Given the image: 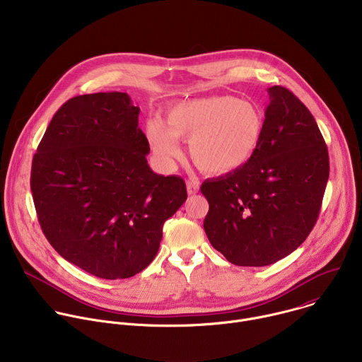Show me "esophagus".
Returning a JSON list of instances; mask_svg holds the SVG:
<instances>
[{
	"label": "esophagus",
	"instance_id": "1",
	"mask_svg": "<svg viewBox=\"0 0 362 362\" xmlns=\"http://www.w3.org/2000/svg\"><path fill=\"white\" fill-rule=\"evenodd\" d=\"M199 192V182L194 177H190L187 180V193L189 194H196Z\"/></svg>",
	"mask_w": 362,
	"mask_h": 362
}]
</instances>
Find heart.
<instances>
[{
  "label": "heart",
  "instance_id": "1",
  "mask_svg": "<svg viewBox=\"0 0 362 362\" xmlns=\"http://www.w3.org/2000/svg\"><path fill=\"white\" fill-rule=\"evenodd\" d=\"M264 115L250 101L233 95H208L176 103L160 119L146 123L154 154L169 163L179 154V139L189 140L194 165L209 175H226L245 166L259 147Z\"/></svg>",
  "mask_w": 362,
  "mask_h": 362
}]
</instances>
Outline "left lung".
I'll return each instance as SVG.
<instances>
[{"mask_svg": "<svg viewBox=\"0 0 362 362\" xmlns=\"http://www.w3.org/2000/svg\"><path fill=\"white\" fill-rule=\"evenodd\" d=\"M265 129L240 169L204 180L212 246L238 267H267L293 252L317 223L329 176L318 124L288 88H268Z\"/></svg>", "mask_w": 362, "mask_h": 362, "instance_id": "8db88e82", "label": "left lung"}]
</instances>
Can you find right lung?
I'll return each mask as SVG.
<instances>
[{
	"label": "right lung",
	"instance_id": "right-lung-1",
	"mask_svg": "<svg viewBox=\"0 0 362 362\" xmlns=\"http://www.w3.org/2000/svg\"><path fill=\"white\" fill-rule=\"evenodd\" d=\"M139 113L127 93L73 97L33 158L30 185L42 233L66 261L103 279L148 267L163 223L187 197L182 177L148 168Z\"/></svg>",
	"mask_w": 362,
	"mask_h": 362
}]
</instances>
